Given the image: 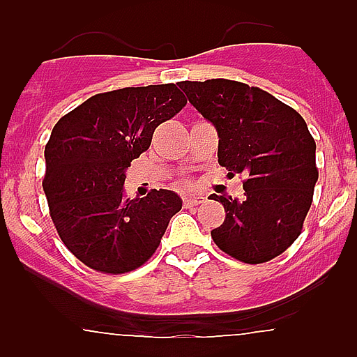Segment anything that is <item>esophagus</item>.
Here are the masks:
<instances>
[{"label": "esophagus", "mask_w": 357, "mask_h": 357, "mask_svg": "<svg viewBox=\"0 0 357 357\" xmlns=\"http://www.w3.org/2000/svg\"><path fill=\"white\" fill-rule=\"evenodd\" d=\"M202 202H204V197H185L184 198V206L185 207H195V206H200Z\"/></svg>", "instance_id": "obj_1"}]
</instances>
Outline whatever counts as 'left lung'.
Returning a JSON list of instances; mask_svg holds the SVG:
<instances>
[{
	"label": "left lung",
	"mask_w": 357,
	"mask_h": 357,
	"mask_svg": "<svg viewBox=\"0 0 357 357\" xmlns=\"http://www.w3.org/2000/svg\"><path fill=\"white\" fill-rule=\"evenodd\" d=\"M189 103L218 132V162L247 176L243 200L211 195L225 222L211 230L225 254L248 264L273 259L298 238L318 169L313 135L295 109L259 87L225 78L181 82Z\"/></svg>",
	"instance_id": "left-lung-1"
}]
</instances>
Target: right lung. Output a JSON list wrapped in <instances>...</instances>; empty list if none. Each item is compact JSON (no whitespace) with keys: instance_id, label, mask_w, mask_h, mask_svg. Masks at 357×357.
Here are the masks:
<instances>
[{"instance_id":"obj_1","label":"right lung","mask_w":357,"mask_h":357,"mask_svg":"<svg viewBox=\"0 0 357 357\" xmlns=\"http://www.w3.org/2000/svg\"><path fill=\"white\" fill-rule=\"evenodd\" d=\"M184 105L175 84L125 87L91 96L53 127L43 181L50 214L68 250L93 270L139 268L182 209L175 191L151 189L130 200L123 184L153 130Z\"/></svg>"}]
</instances>
